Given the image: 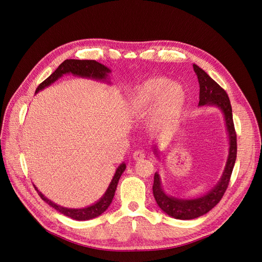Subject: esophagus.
Returning <instances> with one entry per match:
<instances>
[{
  "mask_svg": "<svg viewBox=\"0 0 262 262\" xmlns=\"http://www.w3.org/2000/svg\"><path fill=\"white\" fill-rule=\"evenodd\" d=\"M132 156H133V158L136 161H141V160H143V158L145 157V154H144L143 150L138 149V150H134V153H133Z\"/></svg>",
  "mask_w": 262,
  "mask_h": 262,
  "instance_id": "1",
  "label": "esophagus"
}]
</instances>
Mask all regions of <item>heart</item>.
Listing matches in <instances>:
<instances>
[{"label": "heart", "instance_id": "heart-1", "mask_svg": "<svg viewBox=\"0 0 262 262\" xmlns=\"http://www.w3.org/2000/svg\"><path fill=\"white\" fill-rule=\"evenodd\" d=\"M187 93L184 86L168 82L166 77H150L142 82L128 97V108L138 116L150 110V121L155 125L175 123L184 112Z\"/></svg>", "mask_w": 262, "mask_h": 262}]
</instances>
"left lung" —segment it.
<instances>
[{
	"mask_svg": "<svg viewBox=\"0 0 262 262\" xmlns=\"http://www.w3.org/2000/svg\"><path fill=\"white\" fill-rule=\"evenodd\" d=\"M193 70L200 85L199 106H215L220 108L224 115L229 140V150L224 172L220 181L217 182V185L210 192L200 198H196V199L182 200L167 195L162 189L160 175L155 172L153 194L156 203L166 214L178 220L196 219L201 215H204L205 213H208L210 210L215 207L221 201L222 196L224 195L228 187L237 155V138L233 121L232 106L226 92L215 81L212 80L201 68L193 64ZM154 153L157 155L156 147L154 148Z\"/></svg>",
	"mask_w": 262,
	"mask_h": 262,
	"instance_id": "1",
	"label": "left lung"
}]
</instances>
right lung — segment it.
I'll return each mask as SVG.
<instances>
[{
	"instance_id": "right-lung-1",
	"label": "right lung",
	"mask_w": 262,
	"mask_h": 262,
	"mask_svg": "<svg viewBox=\"0 0 262 262\" xmlns=\"http://www.w3.org/2000/svg\"><path fill=\"white\" fill-rule=\"evenodd\" d=\"M72 73L73 75L76 76H81V77H87V78H94V80H104L106 81V78L108 77V73H110V70L105 67L101 63L95 61V60H74V59H70L66 60L64 62H62L61 64L58 67V69L54 71V72L37 87L36 93L39 91L43 90L45 87L51 85L53 82H55L60 78L62 75ZM125 169V164L122 163L116 170L115 176L110 182V185L107 189V191L105 194L100 198V200L97 201L96 203H94L90 207L83 208V209H68L64 207H61V205L55 204L51 200H49L48 198H46L39 190L36 188L38 194L40 195L41 199L48 203L50 207L59 211L60 213L64 214L66 216H69L73 220L77 221H86V220H92L94 217L99 216L100 214L104 213L108 207L112 203L114 195L117 189V185L119 182V179H120L122 172Z\"/></svg>"
}]
</instances>
